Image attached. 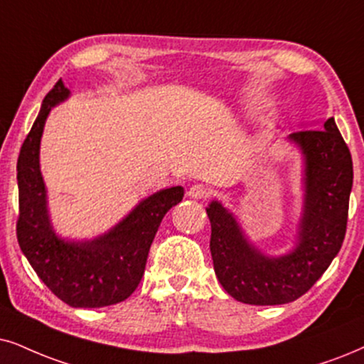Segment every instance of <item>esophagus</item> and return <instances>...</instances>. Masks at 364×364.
Here are the masks:
<instances>
[{
	"label": "esophagus",
	"instance_id": "obj_1",
	"mask_svg": "<svg viewBox=\"0 0 364 364\" xmlns=\"http://www.w3.org/2000/svg\"><path fill=\"white\" fill-rule=\"evenodd\" d=\"M210 195V188L201 185V183H196V185H193L190 190H188V196L193 198V200H203V198H208Z\"/></svg>",
	"mask_w": 364,
	"mask_h": 364
}]
</instances>
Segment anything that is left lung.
Instances as JSON below:
<instances>
[{"label":"left lung","instance_id":"left-lung-1","mask_svg":"<svg viewBox=\"0 0 364 364\" xmlns=\"http://www.w3.org/2000/svg\"><path fill=\"white\" fill-rule=\"evenodd\" d=\"M289 139L304 154V210L292 252L267 257L248 243L235 216L218 201L206 213L210 250L220 284L243 304H287L309 291L338 255L346 235L353 159L331 117L321 129H302Z\"/></svg>","mask_w":364,"mask_h":364}]
</instances>
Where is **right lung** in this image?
I'll list each match as a JSON object with an SVG mask.
<instances>
[{"mask_svg":"<svg viewBox=\"0 0 364 364\" xmlns=\"http://www.w3.org/2000/svg\"><path fill=\"white\" fill-rule=\"evenodd\" d=\"M70 90L58 80L45 95L16 164L20 215L16 237L36 275L72 307H104L126 301L139 285L161 220L185 196L183 186L142 200L121 223L90 242H65L55 235L40 173V139L48 112Z\"/></svg>","mask_w":364,"mask_h":364,"instance_id":"1","label":"right lung"}]
</instances>
